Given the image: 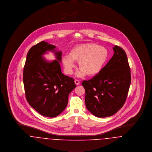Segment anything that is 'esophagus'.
I'll list each match as a JSON object with an SVG mask.
<instances>
[{
    "label": "esophagus",
    "instance_id": "34e87169",
    "mask_svg": "<svg viewBox=\"0 0 152 152\" xmlns=\"http://www.w3.org/2000/svg\"><path fill=\"white\" fill-rule=\"evenodd\" d=\"M75 84H76V85H79V84H80V81L79 80H77V79H76L75 80Z\"/></svg>",
    "mask_w": 152,
    "mask_h": 152
}]
</instances>
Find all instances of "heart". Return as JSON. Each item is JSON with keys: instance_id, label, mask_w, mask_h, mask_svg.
I'll return each mask as SVG.
<instances>
[{"instance_id": "1", "label": "heart", "mask_w": 152, "mask_h": 152, "mask_svg": "<svg viewBox=\"0 0 152 152\" xmlns=\"http://www.w3.org/2000/svg\"><path fill=\"white\" fill-rule=\"evenodd\" d=\"M108 56V51L103 47L93 43L77 45L70 50L69 55L62 57V64L67 74H71L75 65L79 62L81 69L77 74L82 76L86 74L88 76L97 75L101 71Z\"/></svg>"}]
</instances>
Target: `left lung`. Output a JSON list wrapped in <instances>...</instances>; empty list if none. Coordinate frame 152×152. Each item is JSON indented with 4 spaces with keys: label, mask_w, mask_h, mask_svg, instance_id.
Wrapping results in <instances>:
<instances>
[{
    "label": "left lung",
    "mask_w": 152,
    "mask_h": 152,
    "mask_svg": "<svg viewBox=\"0 0 152 152\" xmlns=\"http://www.w3.org/2000/svg\"><path fill=\"white\" fill-rule=\"evenodd\" d=\"M113 50V57L101 71L82 83L87 109L100 118L111 116L122 107L131 84V70L125 52L117 45Z\"/></svg>",
    "instance_id": "1"
}]
</instances>
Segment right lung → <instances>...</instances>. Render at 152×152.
I'll use <instances>...</instances> for the list:
<instances>
[{
	"mask_svg": "<svg viewBox=\"0 0 152 152\" xmlns=\"http://www.w3.org/2000/svg\"><path fill=\"white\" fill-rule=\"evenodd\" d=\"M53 51L56 60L48 62L42 55ZM62 52L56 46L41 41L28 52L23 70V83L27 101L41 115L53 118L66 108L70 93L76 87L72 77L64 75L60 63Z\"/></svg>",
	"mask_w": 152,
	"mask_h": 152,
	"instance_id": "obj_1",
	"label": "right lung"
}]
</instances>
